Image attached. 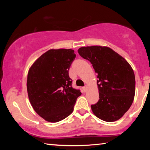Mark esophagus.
I'll use <instances>...</instances> for the list:
<instances>
[{
    "instance_id": "obj_1",
    "label": "esophagus",
    "mask_w": 150,
    "mask_h": 150,
    "mask_svg": "<svg viewBox=\"0 0 150 150\" xmlns=\"http://www.w3.org/2000/svg\"><path fill=\"white\" fill-rule=\"evenodd\" d=\"M87 88H88V87H87V86H85L84 87H83V90H84V91L85 92H86V91H87Z\"/></svg>"
}]
</instances>
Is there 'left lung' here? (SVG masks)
I'll return each mask as SVG.
<instances>
[{
	"label": "left lung",
	"instance_id": "1",
	"mask_svg": "<svg viewBox=\"0 0 150 150\" xmlns=\"http://www.w3.org/2000/svg\"><path fill=\"white\" fill-rule=\"evenodd\" d=\"M78 53L89 61L97 73L99 100L91 105L93 114L106 122L119 120L130 108L135 95V75L131 65L106 46L81 47Z\"/></svg>",
	"mask_w": 150,
	"mask_h": 150
}]
</instances>
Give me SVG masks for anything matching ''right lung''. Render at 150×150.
<instances>
[{
  "label": "right lung",
  "mask_w": 150,
  "mask_h": 150,
  "mask_svg": "<svg viewBox=\"0 0 150 150\" xmlns=\"http://www.w3.org/2000/svg\"><path fill=\"white\" fill-rule=\"evenodd\" d=\"M76 57L71 49H51L30 67L27 91L30 104L38 115L50 122H57L73 112L79 90L73 88L69 76Z\"/></svg>",
  "instance_id": "right-lung-1"
}]
</instances>
